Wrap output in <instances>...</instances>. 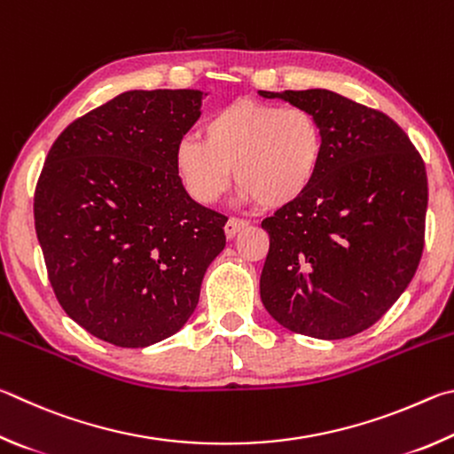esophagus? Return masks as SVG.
I'll list each match as a JSON object with an SVG mask.
<instances>
[{
    "instance_id": "1",
    "label": "esophagus",
    "mask_w": 454,
    "mask_h": 454,
    "mask_svg": "<svg viewBox=\"0 0 454 454\" xmlns=\"http://www.w3.org/2000/svg\"><path fill=\"white\" fill-rule=\"evenodd\" d=\"M249 223L247 221H243V219H237V217H231L229 219L227 223H225V235L229 237V239H233V237L239 233V231H243L245 227H247Z\"/></svg>"
}]
</instances>
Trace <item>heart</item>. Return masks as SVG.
I'll use <instances>...</instances> for the list:
<instances>
[{
	"instance_id": "heart-1",
	"label": "heart",
	"mask_w": 454,
	"mask_h": 454,
	"mask_svg": "<svg viewBox=\"0 0 454 454\" xmlns=\"http://www.w3.org/2000/svg\"><path fill=\"white\" fill-rule=\"evenodd\" d=\"M201 133L175 147V171L201 205L225 193L233 171L243 201L281 209L311 189L323 163V127L305 107L243 98L215 111Z\"/></svg>"
}]
</instances>
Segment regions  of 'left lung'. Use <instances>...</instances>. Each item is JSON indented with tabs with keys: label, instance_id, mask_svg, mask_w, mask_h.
<instances>
[{
	"label": "left lung",
	"instance_id": "obj_1",
	"mask_svg": "<svg viewBox=\"0 0 454 454\" xmlns=\"http://www.w3.org/2000/svg\"><path fill=\"white\" fill-rule=\"evenodd\" d=\"M259 95L313 111L325 135L311 189L261 223L269 233L261 301L299 335L353 337L415 277L425 247V163L391 117L335 91Z\"/></svg>",
	"mask_w": 454,
	"mask_h": 454
}]
</instances>
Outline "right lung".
Instances as JSON below:
<instances>
[{"label": "right lung", "instance_id": "right-lung-1", "mask_svg": "<svg viewBox=\"0 0 454 454\" xmlns=\"http://www.w3.org/2000/svg\"><path fill=\"white\" fill-rule=\"evenodd\" d=\"M201 99L199 90L117 95L61 131L39 175L35 233L55 297L115 347L175 335L225 247L227 217L193 201L175 171Z\"/></svg>", "mask_w": 454, "mask_h": 454}]
</instances>
